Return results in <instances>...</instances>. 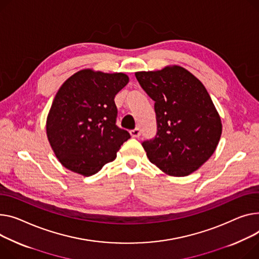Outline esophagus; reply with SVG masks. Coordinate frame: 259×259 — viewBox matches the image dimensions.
<instances>
[{
  "label": "esophagus",
  "instance_id": "34e87169",
  "mask_svg": "<svg viewBox=\"0 0 259 259\" xmlns=\"http://www.w3.org/2000/svg\"><path fill=\"white\" fill-rule=\"evenodd\" d=\"M130 134H131L132 137H140L141 136V129L135 128L134 130L130 131Z\"/></svg>",
  "mask_w": 259,
  "mask_h": 259
}]
</instances>
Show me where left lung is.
Masks as SVG:
<instances>
[{
	"mask_svg": "<svg viewBox=\"0 0 259 259\" xmlns=\"http://www.w3.org/2000/svg\"><path fill=\"white\" fill-rule=\"evenodd\" d=\"M155 101L157 134L143 147L149 160L166 175L183 177L207 161L220 142L222 120L203 83L180 65L136 72Z\"/></svg>",
	"mask_w": 259,
	"mask_h": 259,
	"instance_id": "1",
	"label": "left lung"
}]
</instances>
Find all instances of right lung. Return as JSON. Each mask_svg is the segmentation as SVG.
I'll return each mask as SVG.
<instances>
[{
    "instance_id": "1",
    "label": "right lung",
    "mask_w": 259,
    "mask_h": 259,
    "mask_svg": "<svg viewBox=\"0 0 259 259\" xmlns=\"http://www.w3.org/2000/svg\"><path fill=\"white\" fill-rule=\"evenodd\" d=\"M129 82L124 73L84 68L66 79L47 116L46 131L59 162L89 177L115 159L130 139L116 125V94Z\"/></svg>"
}]
</instances>
